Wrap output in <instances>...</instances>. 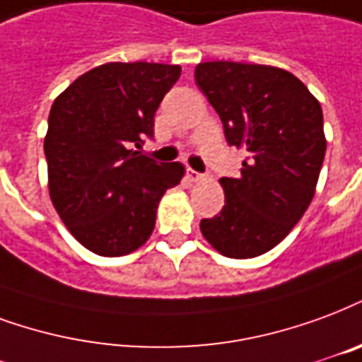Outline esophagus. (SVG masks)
I'll use <instances>...</instances> for the list:
<instances>
[{"instance_id":"esophagus-1","label":"esophagus","mask_w":362,"mask_h":362,"mask_svg":"<svg viewBox=\"0 0 362 362\" xmlns=\"http://www.w3.org/2000/svg\"><path fill=\"white\" fill-rule=\"evenodd\" d=\"M188 178L192 182H202L205 176H203L202 173H197V170H194V168H188Z\"/></svg>"}]
</instances>
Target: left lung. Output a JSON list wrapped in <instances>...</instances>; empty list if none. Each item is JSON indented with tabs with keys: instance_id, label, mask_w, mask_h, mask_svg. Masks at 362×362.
<instances>
[{
	"instance_id": "1",
	"label": "left lung",
	"mask_w": 362,
	"mask_h": 362,
	"mask_svg": "<svg viewBox=\"0 0 362 362\" xmlns=\"http://www.w3.org/2000/svg\"><path fill=\"white\" fill-rule=\"evenodd\" d=\"M195 84L222 120L228 146L247 151L238 178H221L224 207L203 218L205 240L230 259L278 245L309 207L326 153L322 109L291 72L211 61Z\"/></svg>"
}]
</instances>
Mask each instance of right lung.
Returning <instances> with one entry per match:
<instances>
[{
	"label": "right lung",
	"mask_w": 362,
	"mask_h": 362,
	"mask_svg": "<svg viewBox=\"0 0 362 362\" xmlns=\"http://www.w3.org/2000/svg\"><path fill=\"white\" fill-rule=\"evenodd\" d=\"M180 72L178 65L107 63L53 101L44 140L49 195L71 234L98 255L144 245L159 199L184 176L180 163L134 149L153 140L155 111Z\"/></svg>",
	"instance_id": "1"
}]
</instances>
